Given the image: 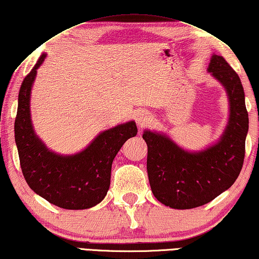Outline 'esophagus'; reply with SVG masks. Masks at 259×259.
Listing matches in <instances>:
<instances>
[{"instance_id":"1","label":"esophagus","mask_w":259,"mask_h":259,"mask_svg":"<svg viewBox=\"0 0 259 259\" xmlns=\"http://www.w3.org/2000/svg\"><path fill=\"white\" fill-rule=\"evenodd\" d=\"M149 120H150V116L148 112H146V111H141V112H139L137 114V122L140 127L148 125Z\"/></svg>"}]
</instances>
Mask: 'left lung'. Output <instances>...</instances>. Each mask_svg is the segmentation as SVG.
Listing matches in <instances>:
<instances>
[{"label": "left lung", "instance_id": "obj_1", "mask_svg": "<svg viewBox=\"0 0 259 259\" xmlns=\"http://www.w3.org/2000/svg\"><path fill=\"white\" fill-rule=\"evenodd\" d=\"M208 71L225 85L230 104L229 124L217 145L188 153L164 135H142L148 147L147 171L153 194L171 208L189 209L212 201L234 184L243 166L249 118L241 79L219 55L212 57Z\"/></svg>", "mask_w": 259, "mask_h": 259}]
</instances>
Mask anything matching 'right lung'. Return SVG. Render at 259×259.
<instances>
[{
  "label": "right lung",
  "mask_w": 259,
  "mask_h": 259,
  "mask_svg": "<svg viewBox=\"0 0 259 259\" xmlns=\"http://www.w3.org/2000/svg\"><path fill=\"white\" fill-rule=\"evenodd\" d=\"M42 54L23 79L15 119V140L23 176L31 190L55 206L85 209L101 202L110 188L111 166L122 145L138 133L134 121L103 132L74 156L50 152L35 137L30 119V93Z\"/></svg>",
  "instance_id": "add662e5"
}]
</instances>
